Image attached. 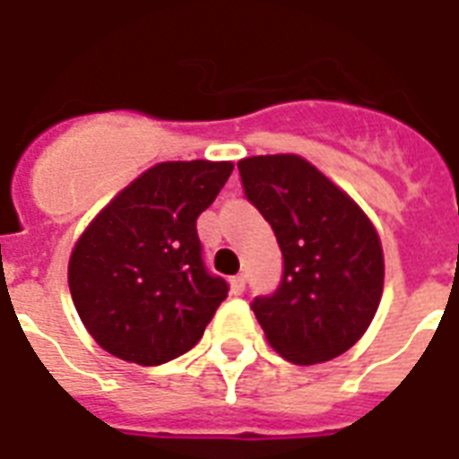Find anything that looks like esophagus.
<instances>
[{
	"mask_svg": "<svg viewBox=\"0 0 459 459\" xmlns=\"http://www.w3.org/2000/svg\"><path fill=\"white\" fill-rule=\"evenodd\" d=\"M230 290H233V295H240L245 290V273H238V276H233L230 279Z\"/></svg>",
	"mask_w": 459,
	"mask_h": 459,
	"instance_id": "obj_1",
	"label": "esophagus"
}]
</instances>
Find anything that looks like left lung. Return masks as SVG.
Segmentation results:
<instances>
[{
	"mask_svg": "<svg viewBox=\"0 0 459 459\" xmlns=\"http://www.w3.org/2000/svg\"><path fill=\"white\" fill-rule=\"evenodd\" d=\"M245 197L283 252L273 295L252 300L272 348L288 362H328L350 350L378 309L384 250L362 209L298 154L238 161Z\"/></svg>",
	"mask_w": 459,
	"mask_h": 459,
	"instance_id": "1",
	"label": "left lung"
}]
</instances>
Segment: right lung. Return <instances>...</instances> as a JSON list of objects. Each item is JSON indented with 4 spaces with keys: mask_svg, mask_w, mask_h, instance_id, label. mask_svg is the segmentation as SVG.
<instances>
[{
    "mask_svg": "<svg viewBox=\"0 0 459 459\" xmlns=\"http://www.w3.org/2000/svg\"><path fill=\"white\" fill-rule=\"evenodd\" d=\"M230 161H164L124 187L68 262V288L90 335L118 359L157 367L197 345L229 283L202 259L197 216L226 186Z\"/></svg>",
    "mask_w": 459,
    "mask_h": 459,
    "instance_id": "right-lung-1",
    "label": "right lung"
}]
</instances>
